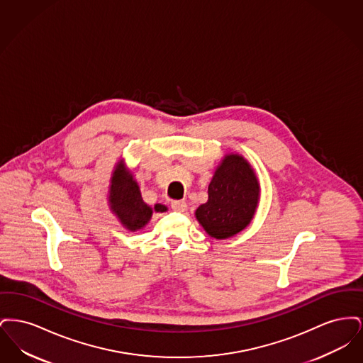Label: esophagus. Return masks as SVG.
<instances>
[{"label":"esophagus","mask_w":363,"mask_h":363,"mask_svg":"<svg viewBox=\"0 0 363 363\" xmlns=\"http://www.w3.org/2000/svg\"><path fill=\"white\" fill-rule=\"evenodd\" d=\"M172 208H173L174 211L184 212V211L188 209V204L185 201H182V200H175V201L172 203Z\"/></svg>","instance_id":"esophagus-1"}]
</instances>
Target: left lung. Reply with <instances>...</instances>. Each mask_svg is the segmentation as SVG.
<instances>
[{"mask_svg": "<svg viewBox=\"0 0 363 363\" xmlns=\"http://www.w3.org/2000/svg\"><path fill=\"white\" fill-rule=\"evenodd\" d=\"M259 190L252 164L241 154H225L208 185V201L196 209L194 216L209 237L231 238L253 220Z\"/></svg>", "mask_w": 363, "mask_h": 363, "instance_id": "1", "label": "left lung"}]
</instances>
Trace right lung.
Segmentation results:
<instances>
[{
	"instance_id": "right-lung-1",
	"label": "right lung",
	"mask_w": 363,
	"mask_h": 363,
	"mask_svg": "<svg viewBox=\"0 0 363 363\" xmlns=\"http://www.w3.org/2000/svg\"><path fill=\"white\" fill-rule=\"evenodd\" d=\"M110 211L126 230L135 233L150 223L154 212H166L167 207L155 204L150 207L144 203L138 181L121 159L116 163L107 191Z\"/></svg>"
}]
</instances>
